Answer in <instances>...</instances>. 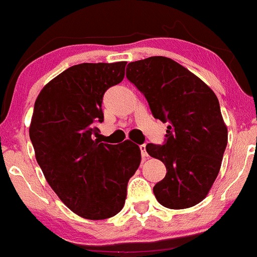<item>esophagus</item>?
Masks as SVG:
<instances>
[{"label": "esophagus", "instance_id": "obj_1", "mask_svg": "<svg viewBox=\"0 0 257 257\" xmlns=\"http://www.w3.org/2000/svg\"><path fill=\"white\" fill-rule=\"evenodd\" d=\"M140 150H141V156H142V159H146L147 156H149V155H147V152H146V146H145V145H141V146H140Z\"/></svg>", "mask_w": 257, "mask_h": 257}]
</instances>
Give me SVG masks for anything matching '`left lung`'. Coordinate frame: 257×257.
Returning <instances> with one entry per match:
<instances>
[{"mask_svg":"<svg viewBox=\"0 0 257 257\" xmlns=\"http://www.w3.org/2000/svg\"><path fill=\"white\" fill-rule=\"evenodd\" d=\"M126 77L141 91L155 118L169 122L166 141L146 151L166 166L154 186L157 201L181 210L201 202L221 167L227 127L215 92L187 68L164 56L130 62Z\"/></svg>","mask_w":257,"mask_h":257,"instance_id":"1","label":"left lung"}]
</instances>
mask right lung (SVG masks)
I'll use <instances>...</instances> for the list:
<instances>
[{"mask_svg": "<svg viewBox=\"0 0 257 257\" xmlns=\"http://www.w3.org/2000/svg\"><path fill=\"white\" fill-rule=\"evenodd\" d=\"M125 61L80 63L51 80L35 102L30 139L46 181L76 215L105 220L122 210L141 162L136 144L98 141L106 90L125 77Z\"/></svg>", "mask_w": 257, "mask_h": 257, "instance_id": "1", "label": "right lung"}]
</instances>
